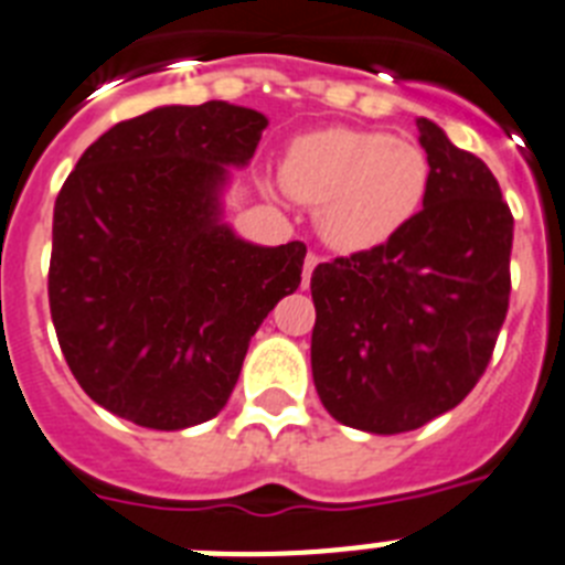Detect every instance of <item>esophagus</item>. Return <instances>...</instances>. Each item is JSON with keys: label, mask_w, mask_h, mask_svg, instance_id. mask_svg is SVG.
<instances>
[{"label": "esophagus", "mask_w": 565, "mask_h": 565, "mask_svg": "<svg viewBox=\"0 0 565 565\" xmlns=\"http://www.w3.org/2000/svg\"><path fill=\"white\" fill-rule=\"evenodd\" d=\"M319 254L317 252H308V257H306V266H302V286H308V282H311V274H313V268L319 266Z\"/></svg>", "instance_id": "34e87169"}]
</instances>
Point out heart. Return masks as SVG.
<instances>
[{
  "mask_svg": "<svg viewBox=\"0 0 565 565\" xmlns=\"http://www.w3.org/2000/svg\"><path fill=\"white\" fill-rule=\"evenodd\" d=\"M282 186L317 206L319 234L339 252L396 237L430 189V158L418 143L371 129H319L288 147Z\"/></svg>",
  "mask_w": 565,
  "mask_h": 565,
  "instance_id": "1",
  "label": "heart"
}]
</instances>
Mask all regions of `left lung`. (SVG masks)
Listing matches in <instances>:
<instances>
[{
    "label": "left lung",
    "mask_w": 565,
    "mask_h": 565,
    "mask_svg": "<svg viewBox=\"0 0 565 565\" xmlns=\"http://www.w3.org/2000/svg\"><path fill=\"white\" fill-rule=\"evenodd\" d=\"M424 209L396 237L311 274V371L337 422L379 436L418 430L467 398L509 308L512 212L495 174L427 118Z\"/></svg>",
    "instance_id": "1"
}]
</instances>
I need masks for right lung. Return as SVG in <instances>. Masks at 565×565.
Here are the masks:
<instances>
[{"mask_svg": "<svg viewBox=\"0 0 565 565\" xmlns=\"http://www.w3.org/2000/svg\"><path fill=\"white\" fill-rule=\"evenodd\" d=\"M266 115L226 102L158 107L89 143L53 209L50 317L96 404L183 430L226 407L248 342L299 288L306 243L268 248L221 223L226 167Z\"/></svg>", "mask_w": 565, "mask_h": 565, "instance_id": "obj_1", "label": "right lung"}]
</instances>
